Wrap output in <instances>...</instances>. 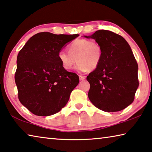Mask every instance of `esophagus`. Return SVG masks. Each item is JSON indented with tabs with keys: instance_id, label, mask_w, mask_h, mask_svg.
Instances as JSON below:
<instances>
[{
	"instance_id": "obj_1",
	"label": "esophagus",
	"mask_w": 152,
	"mask_h": 152,
	"mask_svg": "<svg viewBox=\"0 0 152 152\" xmlns=\"http://www.w3.org/2000/svg\"><path fill=\"white\" fill-rule=\"evenodd\" d=\"M79 78H80V80H85V78H86V76H79Z\"/></svg>"
}]
</instances>
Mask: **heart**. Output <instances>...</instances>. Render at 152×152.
I'll use <instances>...</instances> for the list:
<instances>
[{"label":"heart","instance_id":"b5f03b06","mask_svg":"<svg viewBox=\"0 0 152 152\" xmlns=\"http://www.w3.org/2000/svg\"><path fill=\"white\" fill-rule=\"evenodd\" d=\"M67 51L60 50L57 57L62 67L66 70L72 69L76 61L77 70L85 72L95 69L99 66L103 57V50L96 41L79 38L67 46Z\"/></svg>","mask_w":152,"mask_h":152}]
</instances>
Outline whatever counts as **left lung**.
Listing matches in <instances>:
<instances>
[{
	"label": "left lung",
	"mask_w": 152,
	"mask_h": 152,
	"mask_svg": "<svg viewBox=\"0 0 152 152\" xmlns=\"http://www.w3.org/2000/svg\"><path fill=\"white\" fill-rule=\"evenodd\" d=\"M101 45V64L86 77L88 96L96 107L107 112L124 110L133 102L139 86L138 64L128 42L109 30H97L90 37Z\"/></svg>",
	"instance_id": "1"
}]
</instances>
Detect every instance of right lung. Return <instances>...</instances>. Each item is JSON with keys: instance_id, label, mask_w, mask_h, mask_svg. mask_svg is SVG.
I'll use <instances>...</instances> for the list:
<instances>
[{"instance_id": "right-lung-1", "label": "right lung", "mask_w": 152, "mask_h": 152, "mask_svg": "<svg viewBox=\"0 0 152 152\" xmlns=\"http://www.w3.org/2000/svg\"><path fill=\"white\" fill-rule=\"evenodd\" d=\"M78 36L40 32L19 52L15 74L18 98L32 114H55L68 102L79 77L62 67L57 55L66 43Z\"/></svg>"}]
</instances>
